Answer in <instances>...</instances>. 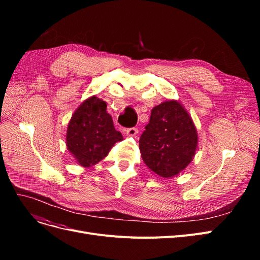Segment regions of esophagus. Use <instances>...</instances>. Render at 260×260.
<instances>
[{
    "instance_id": "esophagus-1",
    "label": "esophagus",
    "mask_w": 260,
    "mask_h": 260,
    "mask_svg": "<svg viewBox=\"0 0 260 260\" xmlns=\"http://www.w3.org/2000/svg\"><path fill=\"white\" fill-rule=\"evenodd\" d=\"M138 132H139L138 128H129L125 130V133H127L128 137H136L138 135Z\"/></svg>"
}]
</instances>
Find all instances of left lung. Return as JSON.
<instances>
[{
    "label": "left lung",
    "mask_w": 260,
    "mask_h": 260,
    "mask_svg": "<svg viewBox=\"0 0 260 260\" xmlns=\"http://www.w3.org/2000/svg\"><path fill=\"white\" fill-rule=\"evenodd\" d=\"M198 142V131L191 116L180 102L169 100L152 109L139 147L147 168L168 179L188 166Z\"/></svg>",
    "instance_id": "1"
}]
</instances>
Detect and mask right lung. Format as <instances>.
Listing matches in <instances>:
<instances>
[{"label":"right lung","mask_w":260,"mask_h":260,"mask_svg":"<svg viewBox=\"0 0 260 260\" xmlns=\"http://www.w3.org/2000/svg\"><path fill=\"white\" fill-rule=\"evenodd\" d=\"M106 108L103 100L91 96L82 102L69 120L66 145L77 162L84 168L104 159L114 144L122 140Z\"/></svg>","instance_id":"1"}]
</instances>
